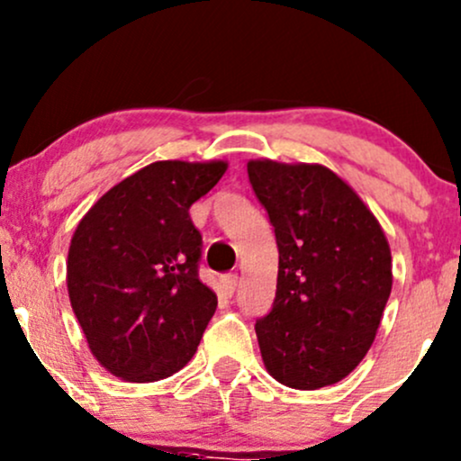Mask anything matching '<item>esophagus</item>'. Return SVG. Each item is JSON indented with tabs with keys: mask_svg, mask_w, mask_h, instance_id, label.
Listing matches in <instances>:
<instances>
[{
	"mask_svg": "<svg viewBox=\"0 0 461 461\" xmlns=\"http://www.w3.org/2000/svg\"><path fill=\"white\" fill-rule=\"evenodd\" d=\"M221 285L227 295H234L236 286H239V276H236V273H227V276L221 277Z\"/></svg>",
	"mask_w": 461,
	"mask_h": 461,
	"instance_id": "1",
	"label": "esophagus"
}]
</instances>
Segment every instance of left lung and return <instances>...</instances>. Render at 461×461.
Here are the masks:
<instances>
[{
	"label": "left lung",
	"instance_id": "1",
	"mask_svg": "<svg viewBox=\"0 0 461 461\" xmlns=\"http://www.w3.org/2000/svg\"><path fill=\"white\" fill-rule=\"evenodd\" d=\"M251 188L276 231L277 288L256 321L265 367L282 385L320 389L370 350L392 293V251L376 216L320 164L251 159Z\"/></svg>",
	"mask_w": 461,
	"mask_h": 461
}]
</instances>
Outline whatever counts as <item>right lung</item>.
I'll return each mask as SVG.
<instances>
[{"instance_id":"add662e5","label":"right lung","mask_w":461,"mask_h":461,"mask_svg":"<svg viewBox=\"0 0 461 461\" xmlns=\"http://www.w3.org/2000/svg\"><path fill=\"white\" fill-rule=\"evenodd\" d=\"M225 161H155L100 196L74 231L68 291L89 350L113 376L153 383L194 357L216 295L199 280L190 205Z\"/></svg>"}]
</instances>
